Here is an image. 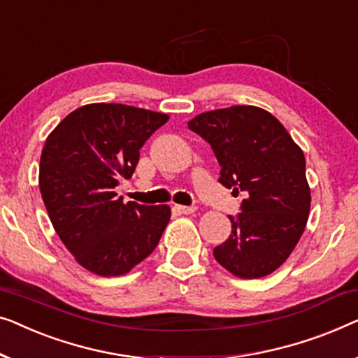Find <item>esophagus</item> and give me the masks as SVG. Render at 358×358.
Returning a JSON list of instances; mask_svg holds the SVG:
<instances>
[{"mask_svg": "<svg viewBox=\"0 0 358 358\" xmlns=\"http://www.w3.org/2000/svg\"><path fill=\"white\" fill-rule=\"evenodd\" d=\"M175 210H177L178 214H193L196 208L194 206H175Z\"/></svg>", "mask_w": 358, "mask_h": 358, "instance_id": "1", "label": "esophagus"}]
</instances>
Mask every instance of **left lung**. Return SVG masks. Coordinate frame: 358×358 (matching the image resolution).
Here are the masks:
<instances>
[{
	"mask_svg": "<svg viewBox=\"0 0 358 358\" xmlns=\"http://www.w3.org/2000/svg\"><path fill=\"white\" fill-rule=\"evenodd\" d=\"M217 159L219 183L243 193L231 234L214 258L243 279L268 275L289 258L310 213L305 155L269 112L251 105L213 110L188 122Z\"/></svg>",
	"mask_w": 358,
	"mask_h": 358,
	"instance_id": "obj_1",
	"label": "left lung"
}]
</instances>
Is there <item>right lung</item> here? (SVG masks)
<instances>
[{
  "instance_id": "add662e5",
  "label": "right lung",
  "mask_w": 358,
  "mask_h": 358,
  "mask_svg": "<svg viewBox=\"0 0 358 358\" xmlns=\"http://www.w3.org/2000/svg\"><path fill=\"white\" fill-rule=\"evenodd\" d=\"M169 122L165 113L90 103L69 113L45 141L40 193L55 230L80 266L120 275L152 253L169 206L124 204L115 188L131 178L139 150Z\"/></svg>"
}]
</instances>
